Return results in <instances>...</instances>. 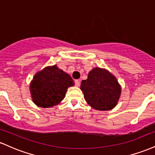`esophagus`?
<instances>
[{
    "mask_svg": "<svg viewBox=\"0 0 155 155\" xmlns=\"http://www.w3.org/2000/svg\"><path fill=\"white\" fill-rule=\"evenodd\" d=\"M75 84L76 87H79L80 86V80H76Z\"/></svg>",
    "mask_w": 155,
    "mask_h": 155,
    "instance_id": "obj_1",
    "label": "esophagus"
}]
</instances>
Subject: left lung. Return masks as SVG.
<instances>
[{"mask_svg": "<svg viewBox=\"0 0 155 155\" xmlns=\"http://www.w3.org/2000/svg\"><path fill=\"white\" fill-rule=\"evenodd\" d=\"M80 89L87 104L98 111H108L117 106L121 95L120 84L111 73L101 68H94L82 80Z\"/></svg>", "mask_w": 155, "mask_h": 155, "instance_id": "1", "label": "left lung"}]
</instances>
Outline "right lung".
I'll return each instance as SVG.
<instances>
[{"mask_svg":"<svg viewBox=\"0 0 155 155\" xmlns=\"http://www.w3.org/2000/svg\"><path fill=\"white\" fill-rule=\"evenodd\" d=\"M74 85L72 78L57 65L38 71L30 84L32 101L41 108H50L60 104L68 88Z\"/></svg>","mask_w":155,"mask_h":155,"instance_id":"add662e5","label":"right lung"}]
</instances>
